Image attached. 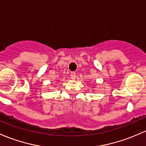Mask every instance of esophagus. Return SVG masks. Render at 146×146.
<instances>
[{"label": "esophagus", "instance_id": "1", "mask_svg": "<svg viewBox=\"0 0 146 146\" xmlns=\"http://www.w3.org/2000/svg\"><path fill=\"white\" fill-rule=\"evenodd\" d=\"M70 78H71L72 79H75V78H76V72H71V73H70Z\"/></svg>", "mask_w": 146, "mask_h": 146}]
</instances>
